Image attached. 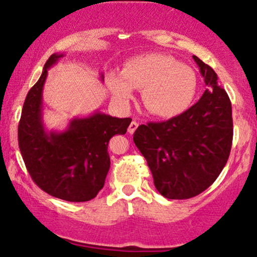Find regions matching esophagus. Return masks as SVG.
Segmentation results:
<instances>
[{
    "instance_id": "1",
    "label": "esophagus",
    "mask_w": 257,
    "mask_h": 257,
    "mask_svg": "<svg viewBox=\"0 0 257 257\" xmlns=\"http://www.w3.org/2000/svg\"><path fill=\"white\" fill-rule=\"evenodd\" d=\"M138 126H139V123L135 122V120H133L131 124H129V128H128V133H129V134H133V133L137 131Z\"/></svg>"
}]
</instances>
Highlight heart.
<instances>
[{"label": "heart", "mask_w": 257, "mask_h": 257, "mask_svg": "<svg viewBox=\"0 0 257 257\" xmlns=\"http://www.w3.org/2000/svg\"><path fill=\"white\" fill-rule=\"evenodd\" d=\"M106 82L119 102L129 101L135 89H143L146 110L161 118H173L185 112L197 91L193 70L166 54H145L129 59L123 71H111Z\"/></svg>", "instance_id": "1"}]
</instances>
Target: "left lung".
Returning <instances> with one entry per match:
<instances>
[{
  "label": "left lung",
  "instance_id": "8db88e82",
  "mask_svg": "<svg viewBox=\"0 0 257 257\" xmlns=\"http://www.w3.org/2000/svg\"><path fill=\"white\" fill-rule=\"evenodd\" d=\"M193 59L208 87L202 98L166 122L139 125L133 137L156 188L169 199L192 198L213 185L232 147L231 100L214 70L196 55Z\"/></svg>",
  "mask_w": 257,
  "mask_h": 257
}]
</instances>
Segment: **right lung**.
<instances>
[{"label": "right lung", "instance_id": "add662e5", "mask_svg": "<svg viewBox=\"0 0 257 257\" xmlns=\"http://www.w3.org/2000/svg\"><path fill=\"white\" fill-rule=\"evenodd\" d=\"M63 57L52 54L29 90L18 125V143L26 169L41 190L67 202H88L104 187L110 169L108 141L113 135L125 134L132 118L95 112L87 118L72 119L61 133L44 131L43 84L49 67Z\"/></svg>", "mask_w": 257, "mask_h": 257}]
</instances>
